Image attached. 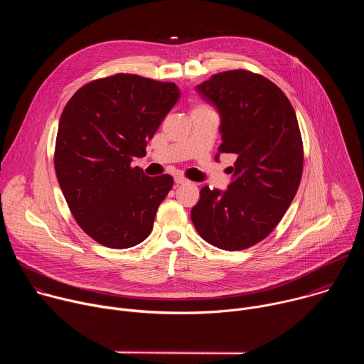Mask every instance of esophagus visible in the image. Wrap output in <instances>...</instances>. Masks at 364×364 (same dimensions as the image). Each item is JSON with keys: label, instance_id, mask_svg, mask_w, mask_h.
I'll return each mask as SVG.
<instances>
[{"label": "esophagus", "instance_id": "34e87169", "mask_svg": "<svg viewBox=\"0 0 364 364\" xmlns=\"http://www.w3.org/2000/svg\"><path fill=\"white\" fill-rule=\"evenodd\" d=\"M174 183H176V186H183V184H187V183H190L187 178H184V177H180V176H177L176 178H174Z\"/></svg>", "mask_w": 364, "mask_h": 364}]
</instances>
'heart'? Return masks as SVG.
<instances>
[{"instance_id": "b5f03b06", "label": "heart", "mask_w": 364, "mask_h": 364, "mask_svg": "<svg viewBox=\"0 0 364 364\" xmlns=\"http://www.w3.org/2000/svg\"><path fill=\"white\" fill-rule=\"evenodd\" d=\"M197 108H205V107H203V105H200V107H197ZM197 108H196V109H197Z\"/></svg>"}]
</instances>
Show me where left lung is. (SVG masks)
Listing matches in <instances>:
<instances>
[{"label":"left lung","mask_w":364,"mask_h":364,"mask_svg":"<svg viewBox=\"0 0 364 364\" xmlns=\"http://www.w3.org/2000/svg\"><path fill=\"white\" fill-rule=\"evenodd\" d=\"M196 90L219 111L218 151L235 154L236 163L226 191L201 188L191 220L205 242L242 250L277 228L296 194L304 167L296 115L275 83L243 69L213 75Z\"/></svg>","instance_id":"obj_1"}]
</instances>
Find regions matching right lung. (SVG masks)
<instances>
[{
	"instance_id": "obj_1",
	"label": "right lung",
	"mask_w": 364,
	"mask_h": 364,
	"mask_svg": "<svg viewBox=\"0 0 364 364\" xmlns=\"http://www.w3.org/2000/svg\"><path fill=\"white\" fill-rule=\"evenodd\" d=\"M178 97L176 83L118 73L86 83L66 103L55 170L75 220L97 243L127 249L151 233L174 180L131 163Z\"/></svg>"
}]
</instances>
